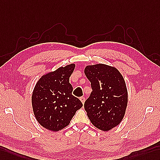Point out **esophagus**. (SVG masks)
<instances>
[{
    "mask_svg": "<svg viewBox=\"0 0 160 160\" xmlns=\"http://www.w3.org/2000/svg\"><path fill=\"white\" fill-rule=\"evenodd\" d=\"M79 99H80V100H81V102H82V104H84V102H85V99L84 97H81V98H80Z\"/></svg>",
    "mask_w": 160,
    "mask_h": 160,
    "instance_id": "1",
    "label": "esophagus"
}]
</instances>
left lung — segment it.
I'll list each match as a JSON object with an SVG mask.
<instances>
[{
	"label": "left lung",
	"instance_id": "left-lung-1",
	"mask_svg": "<svg viewBox=\"0 0 160 160\" xmlns=\"http://www.w3.org/2000/svg\"><path fill=\"white\" fill-rule=\"evenodd\" d=\"M84 72L91 82L92 92L84 108L91 123L104 132L122 122L128 105L126 84L120 72L104 64L88 65Z\"/></svg>",
	"mask_w": 160,
	"mask_h": 160
}]
</instances>
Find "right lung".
<instances>
[{
    "label": "right lung",
    "instance_id": "right-lung-1",
    "mask_svg": "<svg viewBox=\"0 0 160 160\" xmlns=\"http://www.w3.org/2000/svg\"><path fill=\"white\" fill-rule=\"evenodd\" d=\"M75 64L49 72L38 80L32 94V106L37 122L52 132L61 130L69 125L73 116L83 104L72 95L69 78Z\"/></svg>",
    "mask_w": 160,
    "mask_h": 160
}]
</instances>
